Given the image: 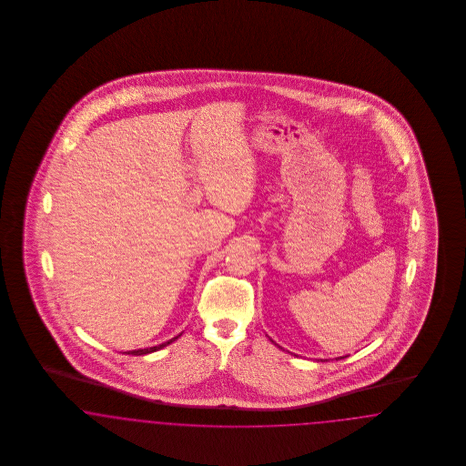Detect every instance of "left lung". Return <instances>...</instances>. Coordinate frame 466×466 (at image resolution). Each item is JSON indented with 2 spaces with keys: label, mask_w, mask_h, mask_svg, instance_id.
<instances>
[{
  "label": "left lung",
  "mask_w": 466,
  "mask_h": 466,
  "mask_svg": "<svg viewBox=\"0 0 466 466\" xmlns=\"http://www.w3.org/2000/svg\"><path fill=\"white\" fill-rule=\"evenodd\" d=\"M342 358H344V356H342Z\"/></svg>",
  "instance_id": "obj_1"
}]
</instances>
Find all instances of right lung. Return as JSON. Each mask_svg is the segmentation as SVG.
I'll list each match as a JSON object with an SVG mask.
<instances>
[{
    "label": "right lung",
    "instance_id": "add662e5",
    "mask_svg": "<svg viewBox=\"0 0 466 466\" xmlns=\"http://www.w3.org/2000/svg\"><path fill=\"white\" fill-rule=\"evenodd\" d=\"M179 337V335H177ZM175 337V339H177ZM175 339H171V340H167V342H164V344H158V346H154V348H148V350H137V351H129L131 355L134 356H141L147 355V353H154V351H158V350H162V348H166L167 344H171V342H175Z\"/></svg>",
    "mask_w": 466,
    "mask_h": 466
}]
</instances>
